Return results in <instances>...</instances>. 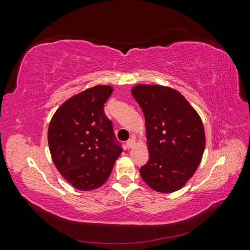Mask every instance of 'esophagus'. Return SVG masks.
Instances as JSON below:
<instances>
[{"label":"esophagus","mask_w":250,"mask_h":250,"mask_svg":"<svg viewBox=\"0 0 250 250\" xmlns=\"http://www.w3.org/2000/svg\"><path fill=\"white\" fill-rule=\"evenodd\" d=\"M134 145H135V140H134L133 138H132V139H129V140L127 141V143H126V146H127L128 149L132 148Z\"/></svg>","instance_id":"34e87169"}]
</instances>
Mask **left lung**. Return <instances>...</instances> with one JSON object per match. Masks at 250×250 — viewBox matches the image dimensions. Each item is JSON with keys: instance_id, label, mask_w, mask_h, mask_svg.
<instances>
[{"instance_id": "8db88e82", "label": "left lung", "mask_w": 250, "mask_h": 250, "mask_svg": "<svg viewBox=\"0 0 250 250\" xmlns=\"http://www.w3.org/2000/svg\"><path fill=\"white\" fill-rule=\"evenodd\" d=\"M146 123L148 163L140 174L160 193L180 190L194 175L206 148V132L198 112L178 90L157 84L131 88Z\"/></svg>"}]
</instances>
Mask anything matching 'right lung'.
<instances>
[{"label": "right lung", "instance_id": "add662e5", "mask_svg": "<svg viewBox=\"0 0 250 250\" xmlns=\"http://www.w3.org/2000/svg\"><path fill=\"white\" fill-rule=\"evenodd\" d=\"M112 92L110 85L86 88L63 102L51 119L48 143L53 163L79 191L104 185L122 153L103 110Z\"/></svg>", "mask_w": 250, "mask_h": 250}]
</instances>
